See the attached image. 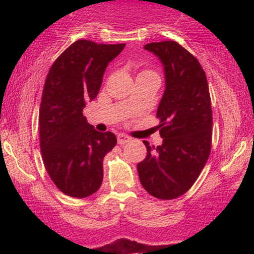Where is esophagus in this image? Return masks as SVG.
Segmentation results:
<instances>
[{
    "label": "esophagus",
    "instance_id": "34e87169",
    "mask_svg": "<svg viewBox=\"0 0 254 254\" xmlns=\"http://www.w3.org/2000/svg\"><path fill=\"white\" fill-rule=\"evenodd\" d=\"M130 137L129 136H127V135H124V133H119V135L117 136V142H118V144H125V143H127V142H130Z\"/></svg>",
    "mask_w": 254,
    "mask_h": 254
}]
</instances>
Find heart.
I'll return each instance as SVG.
<instances>
[{
    "instance_id": "1",
    "label": "heart",
    "mask_w": 254,
    "mask_h": 254,
    "mask_svg": "<svg viewBox=\"0 0 254 254\" xmlns=\"http://www.w3.org/2000/svg\"><path fill=\"white\" fill-rule=\"evenodd\" d=\"M145 72H153V71H149V70H145V71H142L141 74H145Z\"/></svg>"
}]
</instances>
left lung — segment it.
Segmentation results:
<instances>
[{"label": "left lung", "instance_id": "8db88e82", "mask_svg": "<svg viewBox=\"0 0 254 254\" xmlns=\"http://www.w3.org/2000/svg\"><path fill=\"white\" fill-rule=\"evenodd\" d=\"M164 65L165 92L156 111L162 144L147 147L137 165L144 190L159 199H174L190 190L211 149L212 111L205 72L177 42L144 45Z\"/></svg>", "mask_w": 254, "mask_h": 254}]
</instances>
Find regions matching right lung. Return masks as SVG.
Here are the masks:
<instances>
[{
    "mask_svg": "<svg viewBox=\"0 0 254 254\" xmlns=\"http://www.w3.org/2000/svg\"><path fill=\"white\" fill-rule=\"evenodd\" d=\"M124 46L80 39L55 61L46 76L39 110L40 150L49 176L66 196L88 197L103 183L104 156L117 138L88 124L83 109L98 95L107 65Z\"/></svg>",
    "mask_w": 254,
    "mask_h": 254,
    "instance_id": "obj_1",
    "label": "right lung"
}]
</instances>
